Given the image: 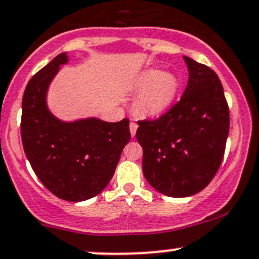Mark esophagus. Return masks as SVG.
Returning <instances> with one entry per match:
<instances>
[{
    "label": "esophagus",
    "mask_w": 259,
    "mask_h": 259,
    "mask_svg": "<svg viewBox=\"0 0 259 259\" xmlns=\"http://www.w3.org/2000/svg\"><path fill=\"white\" fill-rule=\"evenodd\" d=\"M138 122L137 121H130V134H132V137H134L135 133H137L138 130Z\"/></svg>",
    "instance_id": "esophagus-1"
}]
</instances>
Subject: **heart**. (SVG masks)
Here are the masks:
<instances>
[{
  "mask_svg": "<svg viewBox=\"0 0 259 259\" xmlns=\"http://www.w3.org/2000/svg\"><path fill=\"white\" fill-rule=\"evenodd\" d=\"M141 87H148L138 100V108L146 115H157L171 105L179 89L178 78L170 73L148 70L141 77Z\"/></svg>",
  "mask_w": 259,
  "mask_h": 259,
  "instance_id": "heart-1",
  "label": "heart"
}]
</instances>
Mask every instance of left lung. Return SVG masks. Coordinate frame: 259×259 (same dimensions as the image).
I'll return each mask as SVG.
<instances>
[{"instance_id":"1","label":"left lung","mask_w":259,"mask_h":259,"mask_svg":"<svg viewBox=\"0 0 259 259\" xmlns=\"http://www.w3.org/2000/svg\"><path fill=\"white\" fill-rule=\"evenodd\" d=\"M189 81L181 99L155 119L139 120L143 172L170 197L200 192L221 166L230 130V109L219 75L184 57Z\"/></svg>"}]
</instances>
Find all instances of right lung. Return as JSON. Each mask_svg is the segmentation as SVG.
Segmentation results:
<instances>
[{"label": "right lung", "mask_w": 259, "mask_h": 259, "mask_svg": "<svg viewBox=\"0 0 259 259\" xmlns=\"http://www.w3.org/2000/svg\"><path fill=\"white\" fill-rule=\"evenodd\" d=\"M67 59L65 53L58 54L29 79L22 99L21 138L40 182L57 197L78 202L105 189L130 140V130L126 118L118 122H63L52 115L46 93Z\"/></svg>", "instance_id": "obj_1"}]
</instances>
